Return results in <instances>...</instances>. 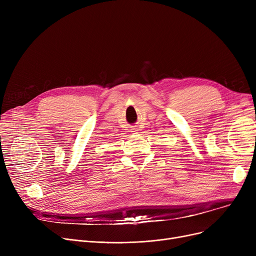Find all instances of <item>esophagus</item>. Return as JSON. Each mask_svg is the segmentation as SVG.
<instances>
[{"label": "esophagus", "instance_id": "obj_1", "mask_svg": "<svg viewBox=\"0 0 256 256\" xmlns=\"http://www.w3.org/2000/svg\"><path fill=\"white\" fill-rule=\"evenodd\" d=\"M132 132H135V130H132Z\"/></svg>", "mask_w": 256, "mask_h": 256}]
</instances>
